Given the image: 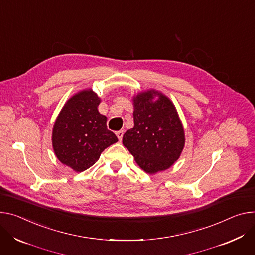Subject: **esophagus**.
<instances>
[{"label": "esophagus", "instance_id": "34e87169", "mask_svg": "<svg viewBox=\"0 0 255 255\" xmlns=\"http://www.w3.org/2000/svg\"><path fill=\"white\" fill-rule=\"evenodd\" d=\"M116 135H117V137H118V139H119V140H122L123 135H124V131H123V130L117 131V132H116Z\"/></svg>", "mask_w": 255, "mask_h": 255}]
</instances>
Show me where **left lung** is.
I'll list each match as a JSON object with an SVG mask.
<instances>
[{"label":"left lung","mask_w":255,"mask_h":255,"mask_svg":"<svg viewBox=\"0 0 255 255\" xmlns=\"http://www.w3.org/2000/svg\"><path fill=\"white\" fill-rule=\"evenodd\" d=\"M134 127L123 135V144L137 165L148 174L165 171L180 157L185 144L182 122L174 104L150 89L133 97Z\"/></svg>","instance_id":"8db88e82"}]
</instances>
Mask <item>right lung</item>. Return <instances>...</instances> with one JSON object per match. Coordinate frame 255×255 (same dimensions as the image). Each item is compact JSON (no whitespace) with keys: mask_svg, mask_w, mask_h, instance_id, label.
<instances>
[{"mask_svg":"<svg viewBox=\"0 0 255 255\" xmlns=\"http://www.w3.org/2000/svg\"><path fill=\"white\" fill-rule=\"evenodd\" d=\"M100 103L94 90H81L67 101L55 121L52 135L55 154L75 172L95 165L101 153L118 141L107 128V117L98 110Z\"/></svg>","mask_w":255,"mask_h":255,"instance_id":"add662e5","label":"right lung"}]
</instances>
